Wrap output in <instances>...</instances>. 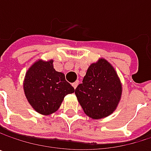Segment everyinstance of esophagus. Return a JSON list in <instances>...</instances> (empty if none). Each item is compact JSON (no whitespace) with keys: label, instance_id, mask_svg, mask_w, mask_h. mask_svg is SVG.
I'll use <instances>...</instances> for the list:
<instances>
[{"label":"esophagus","instance_id":"34e87169","mask_svg":"<svg viewBox=\"0 0 151 151\" xmlns=\"http://www.w3.org/2000/svg\"><path fill=\"white\" fill-rule=\"evenodd\" d=\"M72 85H73V87H74V89H75L76 87L78 86V81L77 80V81H75L74 83H73Z\"/></svg>","mask_w":151,"mask_h":151}]
</instances>
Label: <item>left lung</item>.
<instances>
[{
    "mask_svg": "<svg viewBox=\"0 0 151 151\" xmlns=\"http://www.w3.org/2000/svg\"><path fill=\"white\" fill-rule=\"evenodd\" d=\"M75 94L85 114L93 119L111 114L120 101L122 85L114 67L105 59L92 64Z\"/></svg>",
    "mask_w": 151,
    "mask_h": 151,
    "instance_id": "8db88e82",
    "label": "left lung"
}]
</instances>
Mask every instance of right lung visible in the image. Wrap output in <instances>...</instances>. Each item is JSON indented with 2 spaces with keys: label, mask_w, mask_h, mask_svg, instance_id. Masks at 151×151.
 <instances>
[{
  "label": "right lung",
  "mask_w": 151,
  "mask_h": 151,
  "mask_svg": "<svg viewBox=\"0 0 151 151\" xmlns=\"http://www.w3.org/2000/svg\"><path fill=\"white\" fill-rule=\"evenodd\" d=\"M52 64L53 60L36 62L28 70L23 84L29 104L37 112L45 115L56 112L65 95L74 92L64 73L56 72Z\"/></svg>",
  "instance_id": "obj_1"
}]
</instances>
